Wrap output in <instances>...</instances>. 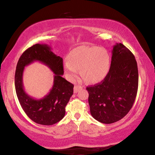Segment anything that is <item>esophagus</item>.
Listing matches in <instances>:
<instances>
[{"label": "esophagus", "instance_id": "esophagus-1", "mask_svg": "<svg viewBox=\"0 0 155 155\" xmlns=\"http://www.w3.org/2000/svg\"><path fill=\"white\" fill-rule=\"evenodd\" d=\"M82 87H81V86H79V85H76V86H74V94H76V93H77L78 91L79 90H82Z\"/></svg>", "mask_w": 155, "mask_h": 155}]
</instances>
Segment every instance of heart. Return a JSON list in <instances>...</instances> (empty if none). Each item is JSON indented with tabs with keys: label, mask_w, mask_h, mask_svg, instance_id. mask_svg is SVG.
<instances>
[{
	"label": "heart",
	"mask_w": 155,
	"mask_h": 155,
	"mask_svg": "<svg viewBox=\"0 0 155 155\" xmlns=\"http://www.w3.org/2000/svg\"><path fill=\"white\" fill-rule=\"evenodd\" d=\"M64 71L70 80L77 78L78 71L83 79L90 83L103 81L110 69V56L105 48L98 46H81L70 52Z\"/></svg>",
	"instance_id": "heart-1"
}]
</instances>
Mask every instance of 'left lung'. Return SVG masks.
<instances>
[{"mask_svg":"<svg viewBox=\"0 0 155 155\" xmlns=\"http://www.w3.org/2000/svg\"><path fill=\"white\" fill-rule=\"evenodd\" d=\"M138 69L133 54L122 44L112 50L111 66L101 83L87 87L91 115L104 124L119 121L132 108L138 89Z\"/></svg>","mask_w":155,"mask_h":155,"instance_id":"left-lung-1","label":"left lung"}]
</instances>
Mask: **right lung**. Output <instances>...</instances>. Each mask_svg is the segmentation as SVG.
<instances>
[{
  "label": "right lung",
  "instance_id": "right-lung-1",
  "mask_svg": "<svg viewBox=\"0 0 155 155\" xmlns=\"http://www.w3.org/2000/svg\"><path fill=\"white\" fill-rule=\"evenodd\" d=\"M35 61L48 66L55 74L54 85L42 99H36L25 92L23 85L24 68ZM63 59L56 55L47 44H37L23 52L16 65L15 88L20 104L25 114L37 124L52 125L64 118L65 106L73 94L74 85L62 77Z\"/></svg>",
  "mask_w": 155,
  "mask_h": 155
}]
</instances>
